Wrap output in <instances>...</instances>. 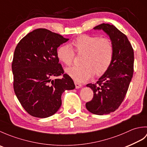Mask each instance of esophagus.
<instances>
[{"label": "esophagus", "mask_w": 147, "mask_h": 147, "mask_svg": "<svg viewBox=\"0 0 147 147\" xmlns=\"http://www.w3.org/2000/svg\"><path fill=\"white\" fill-rule=\"evenodd\" d=\"M74 84H75L76 88H81V87L82 86V84L78 83V82H74Z\"/></svg>", "instance_id": "esophagus-1"}]
</instances>
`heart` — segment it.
<instances>
[{
    "mask_svg": "<svg viewBox=\"0 0 147 147\" xmlns=\"http://www.w3.org/2000/svg\"><path fill=\"white\" fill-rule=\"evenodd\" d=\"M69 45L59 47L57 57L65 65L71 66L74 63V52L82 56L80 66L66 69L69 75L77 82H85L93 74L101 76L110 67L114 53L113 43L110 38L82 35L73 40Z\"/></svg>",
    "mask_w": 147,
    "mask_h": 147,
    "instance_id": "obj_1",
    "label": "heart"
}]
</instances>
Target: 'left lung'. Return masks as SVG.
I'll return each instance as SVG.
<instances>
[{"label": "left lung", "mask_w": 147, "mask_h": 147, "mask_svg": "<svg viewBox=\"0 0 147 147\" xmlns=\"http://www.w3.org/2000/svg\"><path fill=\"white\" fill-rule=\"evenodd\" d=\"M94 29L107 33L114 47L108 70L95 83L86 85L93 92L92 100L86 103V109L94 114L104 115L114 112L125 98L133 75L134 51L126 35L114 26L103 23Z\"/></svg>", "instance_id": "8db88e82"}]
</instances>
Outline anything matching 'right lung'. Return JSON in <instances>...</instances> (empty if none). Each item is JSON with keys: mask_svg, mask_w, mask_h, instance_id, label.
I'll list each match as a JSON object with an SVG mask.
<instances>
[{"mask_svg": "<svg viewBox=\"0 0 147 147\" xmlns=\"http://www.w3.org/2000/svg\"><path fill=\"white\" fill-rule=\"evenodd\" d=\"M68 40L38 28L24 36L15 49L12 63L14 90L24 110L33 117L54 114L61 106L62 93L75 88L59 63L57 54V48ZM59 76L63 78L51 80Z\"/></svg>", "mask_w": 147, "mask_h": 147, "instance_id": "right-lung-1", "label": "right lung"}]
</instances>
